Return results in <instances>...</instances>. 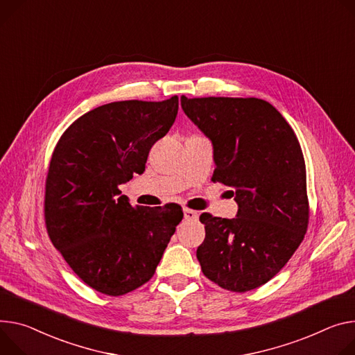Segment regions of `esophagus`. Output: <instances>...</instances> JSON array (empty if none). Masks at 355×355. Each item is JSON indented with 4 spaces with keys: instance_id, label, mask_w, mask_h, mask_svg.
<instances>
[{
    "instance_id": "1",
    "label": "esophagus",
    "mask_w": 355,
    "mask_h": 355,
    "mask_svg": "<svg viewBox=\"0 0 355 355\" xmlns=\"http://www.w3.org/2000/svg\"><path fill=\"white\" fill-rule=\"evenodd\" d=\"M198 216H200L198 212L194 209H188V208L184 209V218L187 220H198Z\"/></svg>"
}]
</instances>
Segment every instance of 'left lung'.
Masks as SVG:
<instances>
[{"label":"left lung","mask_w":355,"mask_h":355,"mask_svg":"<svg viewBox=\"0 0 355 355\" xmlns=\"http://www.w3.org/2000/svg\"><path fill=\"white\" fill-rule=\"evenodd\" d=\"M187 117L211 140L212 181L234 188L236 216L201 215L202 273L231 292L269 282L302 243L309 223L306 166L284 117L256 98L181 96Z\"/></svg>","instance_id":"obj_1"}]
</instances>
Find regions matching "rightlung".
<instances>
[{
  "label": "right lung",
  "instance_id": "right-lung-1",
  "mask_svg": "<svg viewBox=\"0 0 355 355\" xmlns=\"http://www.w3.org/2000/svg\"><path fill=\"white\" fill-rule=\"evenodd\" d=\"M178 98L96 107L59 139L45 187L53 246L92 288L121 296L148 282L182 219L178 205L133 207L119 189L146 170L175 121Z\"/></svg>",
  "mask_w": 355,
  "mask_h": 355
}]
</instances>
